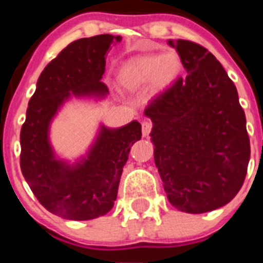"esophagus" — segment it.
Masks as SVG:
<instances>
[{
	"label": "esophagus",
	"instance_id": "esophagus-1",
	"mask_svg": "<svg viewBox=\"0 0 263 263\" xmlns=\"http://www.w3.org/2000/svg\"><path fill=\"white\" fill-rule=\"evenodd\" d=\"M152 128L153 124L150 120H143L142 121V134H143V136H148V134L152 132Z\"/></svg>",
	"mask_w": 263,
	"mask_h": 263
}]
</instances>
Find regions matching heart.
I'll return each mask as SVG.
<instances>
[{
	"label": "heart",
	"instance_id": "obj_1",
	"mask_svg": "<svg viewBox=\"0 0 263 263\" xmlns=\"http://www.w3.org/2000/svg\"><path fill=\"white\" fill-rule=\"evenodd\" d=\"M181 71V60L176 53L144 54L128 60L120 67L117 79L124 88L138 90L152 84L164 90L175 82Z\"/></svg>",
	"mask_w": 263,
	"mask_h": 263
}]
</instances>
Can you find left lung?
Here are the masks:
<instances>
[{
  "instance_id": "left-lung-1",
  "label": "left lung",
  "mask_w": 263,
  "mask_h": 263,
  "mask_svg": "<svg viewBox=\"0 0 263 263\" xmlns=\"http://www.w3.org/2000/svg\"><path fill=\"white\" fill-rule=\"evenodd\" d=\"M168 43L188 75L157 95L144 115L153 121L154 161L169 202L200 214L229 203L245 183L246 116L236 86L206 47L185 39Z\"/></svg>"
}]
</instances>
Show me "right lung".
I'll return each mask as SVG.
<instances>
[{"label": "right lung", "instance_id": "right-lung-1", "mask_svg": "<svg viewBox=\"0 0 263 263\" xmlns=\"http://www.w3.org/2000/svg\"><path fill=\"white\" fill-rule=\"evenodd\" d=\"M120 41L102 34L69 43L42 71L27 107L20 132L22 173L43 208L67 220H92L110 212L129 150L142 138L138 121L119 129L102 127L87 158L73 166L55 160L47 138L53 116L71 94L109 92L101 82L105 54Z\"/></svg>", "mask_w": 263, "mask_h": 263}]
</instances>
